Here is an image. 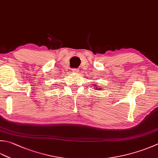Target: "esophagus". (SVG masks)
<instances>
[{
  "label": "esophagus",
  "instance_id": "esophagus-1",
  "mask_svg": "<svg viewBox=\"0 0 158 158\" xmlns=\"http://www.w3.org/2000/svg\"><path fill=\"white\" fill-rule=\"evenodd\" d=\"M73 73H78V71H79V70L77 69H73Z\"/></svg>",
  "mask_w": 158,
  "mask_h": 158
}]
</instances>
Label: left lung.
Segmentation results:
<instances>
[{
    "instance_id": "1",
    "label": "left lung",
    "mask_w": 158,
    "mask_h": 158,
    "mask_svg": "<svg viewBox=\"0 0 158 158\" xmlns=\"http://www.w3.org/2000/svg\"><path fill=\"white\" fill-rule=\"evenodd\" d=\"M97 87H98V86H97Z\"/></svg>"
}]
</instances>
